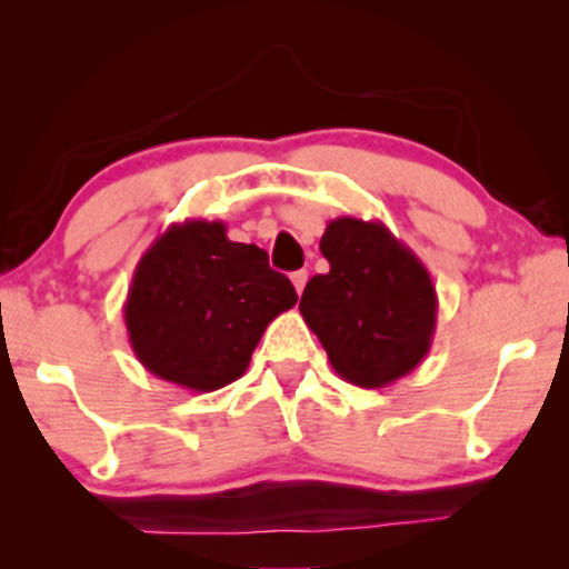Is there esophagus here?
Returning a JSON list of instances; mask_svg holds the SVG:
<instances>
[{"mask_svg": "<svg viewBox=\"0 0 569 569\" xmlns=\"http://www.w3.org/2000/svg\"><path fill=\"white\" fill-rule=\"evenodd\" d=\"M306 282H308V271L306 269L292 271V284H295V290H298V295H302V290H306Z\"/></svg>", "mask_w": 569, "mask_h": 569, "instance_id": "obj_1", "label": "esophagus"}]
</instances>
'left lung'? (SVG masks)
Here are the masks:
<instances>
[{"label":"left lung","instance_id":"left-lung-1","mask_svg":"<svg viewBox=\"0 0 569 569\" xmlns=\"http://www.w3.org/2000/svg\"><path fill=\"white\" fill-rule=\"evenodd\" d=\"M316 274L300 313L347 383L386 388L417 368L432 347L438 292L415 251L383 222L337 217L326 224Z\"/></svg>","mask_w":569,"mask_h":569}]
</instances>
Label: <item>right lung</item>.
I'll return each instance as SVG.
<instances>
[{
	"mask_svg": "<svg viewBox=\"0 0 569 569\" xmlns=\"http://www.w3.org/2000/svg\"><path fill=\"white\" fill-rule=\"evenodd\" d=\"M295 302L267 251L230 240L220 220H186L139 259L123 321L144 370L209 393L243 376L261 333Z\"/></svg>",
	"mask_w": 569,
	"mask_h": 569,
	"instance_id": "obj_1",
	"label": "right lung"
}]
</instances>
